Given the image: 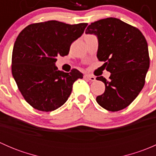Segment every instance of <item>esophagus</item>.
I'll return each mask as SVG.
<instances>
[{
    "mask_svg": "<svg viewBox=\"0 0 156 156\" xmlns=\"http://www.w3.org/2000/svg\"><path fill=\"white\" fill-rule=\"evenodd\" d=\"M84 78H85V79L89 80L90 81H94L96 80L95 77L92 76V75H84Z\"/></svg>",
    "mask_w": 156,
    "mask_h": 156,
    "instance_id": "obj_1",
    "label": "esophagus"
}]
</instances>
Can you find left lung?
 Returning <instances> with one entry per match:
<instances>
[{
    "instance_id": "obj_1",
    "label": "left lung",
    "mask_w": 156,
    "mask_h": 156,
    "mask_svg": "<svg viewBox=\"0 0 156 156\" xmlns=\"http://www.w3.org/2000/svg\"><path fill=\"white\" fill-rule=\"evenodd\" d=\"M85 33L97 37V56L111 73L109 81L103 76L97 78L106 87L97 102L108 111L126 108L144 87L149 68L145 37L138 29L112 17L91 23Z\"/></svg>"
}]
</instances>
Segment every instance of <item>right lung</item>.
Instances as JSON below:
<instances>
[{
	"label": "right lung",
	"mask_w": 156,
	"mask_h": 156,
	"mask_svg": "<svg viewBox=\"0 0 156 156\" xmlns=\"http://www.w3.org/2000/svg\"><path fill=\"white\" fill-rule=\"evenodd\" d=\"M87 23L69 25L56 20L34 23L19 34L12 54V74L25 100L42 112L62 106L72 85L83 74L58 70L56 56L69 54L73 41L84 33Z\"/></svg>",
	"instance_id": "right-lung-1"
}]
</instances>
